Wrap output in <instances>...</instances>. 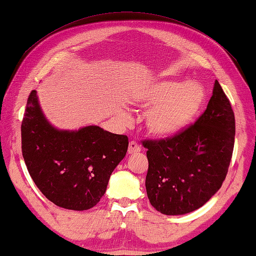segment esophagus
<instances>
[{
	"label": "esophagus",
	"mask_w": 256,
	"mask_h": 256,
	"mask_svg": "<svg viewBox=\"0 0 256 256\" xmlns=\"http://www.w3.org/2000/svg\"><path fill=\"white\" fill-rule=\"evenodd\" d=\"M141 151L140 146L136 142L131 141L128 144V153L130 154H136V153H138Z\"/></svg>",
	"instance_id": "34e87169"
}]
</instances>
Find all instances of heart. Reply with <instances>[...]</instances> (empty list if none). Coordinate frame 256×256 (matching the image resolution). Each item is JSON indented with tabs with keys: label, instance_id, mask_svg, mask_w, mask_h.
Instances as JSON below:
<instances>
[{
	"label": "heart",
	"instance_id": "heart-1",
	"mask_svg": "<svg viewBox=\"0 0 256 256\" xmlns=\"http://www.w3.org/2000/svg\"><path fill=\"white\" fill-rule=\"evenodd\" d=\"M207 94L202 85L184 80L148 82L134 95L146 115V128L156 138H172L184 132L200 114Z\"/></svg>",
	"mask_w": 256,
	"mask_h": 256
}]
</instances>
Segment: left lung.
Returning a JSON list of instances; mask_svg holds the SVG:
<instances>
[{"label": "left lung", "mask_w": 256, "mask_h": 256, "mask_svg": "<svg viewBox=\"0 0 256 256\" xmlns=\"http://www.w3.org/2000/svg\"><path fill=\"white\" fill-rule=\"evenodd\" d=\"M235 138V116L220 82L215 80L207 108L180 136L146 141L148 198L158 212L178 216L210 199L225 180Z\"/></svg>", "instance_id": "1"}]
</instances>
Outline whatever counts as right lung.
Wrapping results in <instances>:
<instances>
[{
    "label": "right lung",
    "instance_id": "obj_1",
    "mask_svg": "<svg viewBox=\"0 0 256 256\" xmlns=\"http://www.w3.org/2000/svg\"><path fill=\"white\" fill-rule=\"evenodd\" d=\"M22 156L46 198L59 207L87 210L104 196L114 169L126 154L128 138L86 125L54 126L32 90L21 125Z\"/></svg>",
    "mask_w": 256,
    "mask_h": 256
}]
</instances>
